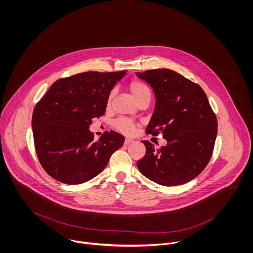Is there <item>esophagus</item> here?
I'll return each instance as SVG.
<instances>
[{
  "label": "esophagus",
  "instance_id": "1",
  "mask_svg": "<svg viewBox=\"0 0 253 253\" xmlns=\"http://www.w3.org/2000/svg\"><path fill=\"white\" fill-rule=\"evenodd\" d=\"M132 142H133V140H132L131 138H126V139H125V144L126 145L130 144V143H132Z\"/></svg>",
  "mask_w": 253,
  "mask_h": 253
}]
</instances>
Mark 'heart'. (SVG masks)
<instances>
[{"label": "heart", "mask_w": 253, "mask_h": 253, "mask_svg": "<svg viewBox=\"0 0 253 253\" xmlns=\"http://www.w3.org/2000/svg\"><path fill=\"white\" fill-rule=\"evenodd\" d=\"M129 90H130L133 98L136 100V102L140 101L146 96H151V91H150L149 87L145 84L144 83H142L138 80H133L130 82ZM113 95H114V91H111V93L109 94V103H110ZM115 127L118 130H120L124 133H126V134H130L134 131V124L126 119H119L115 124Z\"/></svg>", "instance_id": "obj_1"}]
</instances>
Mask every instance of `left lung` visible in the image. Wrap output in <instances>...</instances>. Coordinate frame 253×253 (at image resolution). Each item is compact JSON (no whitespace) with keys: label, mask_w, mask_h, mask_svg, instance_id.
Returning a JSON list of instances; mask_svg holds the SVG:
<instances>
[{"label":"left lung","mask_w":253,"mask_h":253,"mask_svg":"<svg viewBox=\"0 0 253 253\" xmlns=\"http://www.w3.org/2000/svg\"><path fill=\"white\" fill-rule=\"evenodd\" d=\"M155 95L146 132L160 131L168 144L160 149L143 140L146 154L139 171L155 183L175 186L197 177L209 164L217 135V120L203 88L169 69L136 73Z\"/></svg>","instance_id":"1"}]
</instances>
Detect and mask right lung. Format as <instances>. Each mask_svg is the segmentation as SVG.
Returning a JSON list of instances; mask_svg holds the SVG:
<instances>
[{
	"label": "right lung",
	"mask_w": 253,
	"mask_h": 253,
	"mask_svg": "<svg viewBox=\"0 0 253 253\" xmlns=\"http://www.w3.org/2000/svg\"><path fill=\"white\" fill-rule=\"evenodd\" d=\"M126 71L85 72L54 82L33 112L39 161L52 178L81 184L97 176L125 137L113 130L94 141L89 126L105 114L115 84Z\"/></svg>",
	"instance_id": "obj_1"
}]
</instances>
